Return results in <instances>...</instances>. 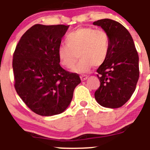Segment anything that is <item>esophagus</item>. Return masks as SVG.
<instances>
[{
  "mask_svg": "<svg viewBox=\"0 0 150 150\" xmlns=\"http://www.w3.org/2000/svg\"><path fill=\"white\" fill-rule=\"evenodd\" d=\"M87 78H88L87 75H81V81H86V80L87 79Z\"/></svg>",
  "mask_w": 150,
  "mask_h": 150,
  "instance_id": "34e87169",
  "label": "esophagus"
}]
</instances>
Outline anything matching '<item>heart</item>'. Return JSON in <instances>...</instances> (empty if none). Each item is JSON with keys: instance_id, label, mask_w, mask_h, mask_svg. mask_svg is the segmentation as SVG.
<instances>
[{"instance_id": "obj_1", "label": "heart", "mask_w": 150, "mask_h": 150, "mask_svg": "<svg viewBox=\"0 0 150 150\" xmlns=\"http://www.w3.org/2000/svg\"><path fill=\"white\" fill-rule=\"evenodd\" d=\"M65 44L61 45L57 51L61 64L70 69L80 57L73 71L83 73L104 62L110 49V37L102 29L81 27L67 35Z\"/></svg>"}]
</instances>
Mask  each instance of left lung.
I'll return each mask as SVG.
<instances>
[{"label":"left lung","instance_id":"left-lung-1","mask_svg":"<svg viewBox=\"0 0 150 150\" xmlns=\"http://www.w3.org/2000/svg\"><path fill=\"white\" fill-rule=\"evenodd\" d=\"M110 37L108 56L96 72L100 86L94 93L96 102L108 108H118L129 100L139 78V55L129 32L110 19L93 22Z\"/></svg>","mask_w":150,"mask_h":150}]
</instances>
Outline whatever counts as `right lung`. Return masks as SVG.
<instances>
[{
	"label": "right lung",
	"instance_id": "1",
	"mask_svg": "<svg viewBox=\"0 0 150 150\" xmlns=\"http://www.w3.org/2000/svg\"><path fill=\"white\" fill-rule=\"evenodd\" d=\"M69 25H33L16 45L13 54L14 87L35 113L52 116L63 112L81 82L77 73L59 64L58 48Z\"/></svg>",
	"mask_w": 150,
	"mask_h": 150
}]
</instances>
